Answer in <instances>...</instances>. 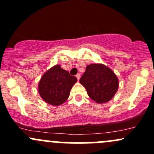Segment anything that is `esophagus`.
<instances>
[{
  "instance_id": "obj_1",
  "label": "esophagus",
  "mask_w": 154,
  "mask_h": 154,
  "mask_svg": "<svg viewBox=\"0 0 154 154\" xmlns=\"http://www.w3.org/2000/svg\"><path fill=\"white\" fill-rule=\"evenodd\" d=\"M75 76H76L77 79H78V81H79V79H80V77H81V75H80V73H78L77 75H75Z\"/></svg>"
}]
</instances>
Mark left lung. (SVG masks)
Here are the masks:
<instances>
[{"label":"left lung","instance_id":"1","mask_svg":"<svg viewBox=\"0 0 154 154\" xmlns=\"http://www.w3.org/2000/svg\"><path fill=\"white\" fill-rule=\"evenodd\" d=\"M79 82L85 87L89 97L97 103L109 101L118 90L117 75L102 64L87 65Z\"/></svg>","mask_w":154,"mask_h":154}]
</instances>
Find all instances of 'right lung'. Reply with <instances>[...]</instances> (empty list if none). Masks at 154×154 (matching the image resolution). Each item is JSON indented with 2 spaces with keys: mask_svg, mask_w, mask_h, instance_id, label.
<instances>
[{
  "mask_svg": "<svg viewBox=\"0 0 154 154\" xmlns=\"http://www.w3.org/2000/svg\"><path fill=\"white\" fill-rule=\"evenodd\" d=\"M76 82V78L57 64L43 74L39 82L38 91L46 103L59 106L68 98L71 88Z\"/></svg>",
  "mask_w": 154,
  "mask_h": 154,
  "instance_id": "1",
  "label": "right lung"
}]
</instances>
